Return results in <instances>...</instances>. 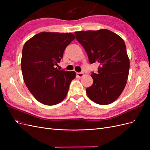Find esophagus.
Masks as SVG:
<instances>
[{
  "instance_id": "1",
  "label": "esophagus",
  "mask_w": 150,
  "mask_h": 150,
  "mask_svg": "<svg viewBox=\"0 0 150 150\" xmlns=\"http://www.w3.org/2000/svg\"><path fill=\"white\" fill-rule=\"evenodd\" d=\"M84 74L82 73V72H77V76L79 77V78H82Z\"/></svg>"
}]
</instances>
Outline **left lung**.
<instances>
[{
  "label": "left lung",
  "mask_w": 150,
  "mask_h": 150,
  "mask_svg": "<svg viewBox=\"0 0 150 150\" xmlns=\"http://www.w3.org/2000/svg\"><path fill=\"white\" fill-rule=\"evenodd\" d=\"M74 34L87 52L91 64H99L97 73L91 75L93 83L86 88L88 96L101 105L115 101L125 88L129 70L123 39L108 29L78 31Z\"/></svg>",
  "instance_id": "1"
}]
</instances>
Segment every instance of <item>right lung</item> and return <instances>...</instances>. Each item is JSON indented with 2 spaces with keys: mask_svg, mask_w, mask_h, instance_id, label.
<instances>
[{
  "mask_svg": "<svg viewBox=\"0 0 150 150\" xmlns=\"http://www.w3.org/2000/svg\"><path fill=\"white\" fill-rule=\"evenodd\" d=\"M75 39L72 33L42 32L27 41L22 49L21 69L24 83L40 103L52 106L66 97L74 71H59L66 47Z\"/></svg>",
  "mask_w": 150,
  "mask_h": 150,
  "instance_id": "obj_1",
  "label": "right lung"
}]
</instances>
